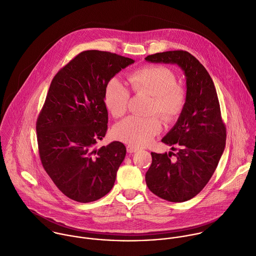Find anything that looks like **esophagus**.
<instances>
[{"mask_svg":"<svg viewBox=\"0 0 256 256\" xmlns=\"http://www.w3.org/2000/svg\"><path fill=\"white\" fill-rule=\"evenodd\" d=\"M126 150H128V154H134V152H138V148H134V146H126Z\"/></svg>","mask_w":256,"mask_h":256,"instance_id":"1","label":"esophagus"}]
</instances>
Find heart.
<instances>
[{"instance_id": "obj_1", "label": "heart", "mask_w": 256, "mask_h": 256, "mask_svg": "<svg viewBox=\"0 0 256 256\" xmlns=\"http://www.w3.org/2000/svg\"><path fill=\"white\" fill-rule=\"evenodd\" d=\"M126 82L136 94L152 96L150 114H158L164 120L172 122L182 112L188 92L184 86L176 84L174 72L164 66H146L130 72ZM130 100V92L118 78H110L104 90V102L114 118L122 116ZM162 130V122L156 116H128L114 128V136L132 146H144L150 144Z\"/></svg>"}]
</instances>
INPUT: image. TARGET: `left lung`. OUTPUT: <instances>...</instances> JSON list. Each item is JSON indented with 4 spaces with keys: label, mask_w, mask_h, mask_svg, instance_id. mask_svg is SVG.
<instances>
[{
    "label": "left lung",
    "mask_w": 256,
    "mask_h": 256,
    "mask_svg": "<svg viewBox=\"0 0 256 256\" xmlns=\"http://www.w3.org/2000/svg\"><path fill=\"white\" fill-rule=\"evenodd\" d=\"M146 60L178 64L186 78V104L162 140L177 152H152V166L146 174L152 194L172 202H184L206 186L226 148V128L216 90L206 68L188 52H158Z\"/></svg>",
    "instance_id": "left-lung-1"
}]
</instances>
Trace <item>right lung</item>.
<instances>
[{
    "label": "right lung",
    "mask_w": 256,
    "mask_h": 256,
    "mask_svg": "<svg viewBox=\"0 0 256 256\" xmlns=\"http://www.w3.org/2000/svg\"><path fill=\"white\" fill-rule=\"evenodd\" d=\"M134 60L96 50H84L52 78L36 120L42 164L68 198L92 202L112 188L126 146L112 142L96 148L108 130L106 82Z\"/></svg>",
    "instance_id": "obj_1"
}]
</instances>
